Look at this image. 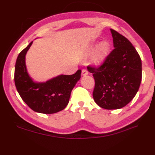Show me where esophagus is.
I'll use <instances>...</instances> for the list:
<instances>
[{
  "mask_svg": "<svg viewBox=\"0 0 155 155\" xmlns=\"http://www.w3.org/2000/svg\"><path fill=\"white\" fill-rule=\"evenodd\" d=\"M82 74H83V76L88 74V71L86 68H83V70H82Z\"/></svg>",
  "mask_w": 155,
  "mask_h": 155,
  "instance_id": "esophagus-1",
  "label": "esophagus"
}]
</instances>
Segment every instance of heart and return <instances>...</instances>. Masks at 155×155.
<instances>
[{
	"label": "heart",
	"instance_id": "b5f03b06",
	"mask_svg": "<svg viewBox=\"0 0 155 155\" xmlns=\"http://www.w3.org/2000/svg\"><path fill=\"white\" fill-rule=\"evenodd\" d=\"M110 46L107 42H103L98 46L97 52L94 54L93 59V62L94 64H100L106 58L108 52L109 51Z\"/></svg>",
	"mask_w": 155,
	"mask_h": 155
}]
</instances>
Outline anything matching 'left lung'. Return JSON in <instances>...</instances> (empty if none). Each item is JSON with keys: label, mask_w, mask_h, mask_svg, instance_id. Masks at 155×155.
Segmentation results:
<instances>
[{"label": "left lung", "mask_w": 155, "mask_h": 155, "mask_svg": "<svg viewBox=\"0 0 155 155\" xmlns=\"http://www.w3.org/2000/svg\"><path fill=\"white\" fill-rule=\"evenodd\" d=\"M114 48L100 66H88L94 79V101L105 109L126 106L135 96L142 79V62L132 43L110 28Z\"/></svg>", "instance_id": "1"}]
</instances>
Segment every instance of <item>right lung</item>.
Returning <instances> with one entry per match:
<instances>
[{"mask_svg":"<svg viewBox=\"0 0 155 155\" xmlns=\"http://www.w3.org/2000/svg\"><path fill=\"white\" fill-rule=\"evenodd\" d=\"M32 42L20 52L15 69V86L22 101L32 110L53 114L67 106L72 88L81 78V71L72 75H60L46 83H34L25 65V55Z\"/></svg>","mask_w":155,"mask_h":155,"instance_id":"right-lung-1","label":"right lung"}]
</instances>
